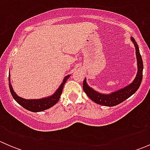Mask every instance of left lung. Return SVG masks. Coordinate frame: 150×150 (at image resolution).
Returning <instances> with one entry per match:
<instances>
[{
  "mask_svg": "<svg viewBox=\"0 0 150 150\" xmlns=\"http://www.w3.org/2000/svg\"><path fill=\"white\" fill-rule=\"evenodd\" d=\"M133 43L134 44L136 48V55L137 59V67L138 71L136 75L135 79L131 83H130L123 88L119 89L116 91L112 92L110 93H101L91 88L86 83V79L85 78L83 83V88L87 96L95 103L101 104L107 107H113L120 104L123 101L126 100L128 98L132 96L139 88L142 80V74H143V61H142V56L139 52V48L137 42L133 37L131 38Z\"/></svg>",
  "mask_w": 150,
  "mask_h": 150,
  "instance_id": "1",
  "label": "left lung"
}]
</instances>
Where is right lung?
I'll use <instances>...</instances> for the list:
<instances>
[{
	"label": "right lung",
	"mask_w": 150,
	"mask_h": 150,
	"mask_svg": "<svg viewBox=\"0 0 150 150\" xmlns=\"http://www.w3.org/2000/svg\"><path fill=\"white\" fill-rule=\"evenodd\" d=\"M69 76H70V75H68L64 78L62 83L59 87L58 88V89L56 91L54 94L48 96V97H44L39 99H26L17 96V94L13 91V89L12 88L11 84L10 74L8 75V81H9V84L8 85H9L11 93L13 98L18 104H20L22 107H23L24 108L29 110V111L37 112H41L43 111V110H48V109L51 108V107L55 105L58 102L62 93L64 85L65 84L66 81H67Z\"/></svg>",
	"instance_id": "add662e5"
}]
</instances>
